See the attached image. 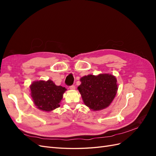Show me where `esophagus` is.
Listing matches in <instances>:
<instances>
[{"label":"esophagus","mask_w":156,"mask_h":156,"mask_svg":"<svg viewBox=\"0 0 156 156\" xmlns=\"http://www.w3.org/2000/svg\"><path fill=\"white\" fill-rule=\"evenodd\" d=\"M69 89H70V90H75V85H72V86H70V87H69Z\"/></svg>","instance_id":"obj_1"}]
</instances>
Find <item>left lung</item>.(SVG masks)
I'll return each mask as SVG.
<instances>
[{"label": "left lung", "instance_id": "8db88e82", "mask_svg": "<svg viewBox=\"0 0 156 156\" xmlns=\"http://www.w3.org/2000/svg\"><path fill=\"white\" fill-rule=\"evenodd\" d=\"M81 84L78 87L83 102L93 111L107 108L114 100L118 85L114 75L103 73L88 75L81 78Z\"/></svg>", "mask_w": 156, "mask_h": 156}]
</instances>
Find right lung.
<instances>
[{"instance_id":"add662e5","label":"right lung","mask_w":156,"mask_h":156,"mask_svg":"<svg viewBox=\"0 0 156 156\" xmlns=\"http://www.w3.org/2000/svg\"><path fill=\"white\" fill-rule=\"evenodd\" d=\"M30 88L35 105L38 109L47 112L60 107L63 94L66 90L64 87L56 86L51 80L34 81Z\"/></svg>"}]
</instances>
